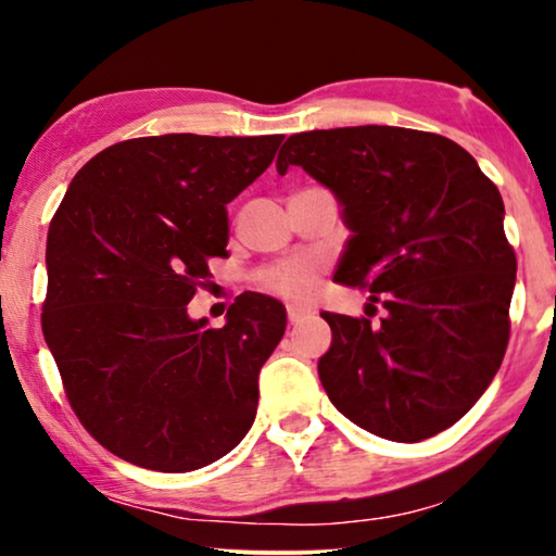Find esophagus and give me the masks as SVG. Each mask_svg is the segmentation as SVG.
<instances>
[{
	"label": "esophagus",
	"mask_w": 556,
	"mask_h": 556,
	"mask_svg": "<svg viewBox=\"0 0 556 556\" xmlns=\"http://www.w3.org/2000/svg\"><path fill=\"white\" fill-rule=\"evenodd\" d=\"M286 311H288V321H291V324H299L311 314V308L301 306V303H288Z\"/></svg>",
	"instance_id": "esophagus-1"
}]
</instances>
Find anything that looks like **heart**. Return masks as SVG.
<instances>
[{"mask_svg":"<svg viewBox=\"0 0 556 556\" xmlns=\"http://www.w3.org/2000/svg\"><path fill=\"white\" fill-rule=\"evenodd\" d=\"M261 283L273 293L293 295V299H306L316 291L318 276L311 265L301 261H288L261 273Z\"/></svg>","mask_w":556,"mask_h":556,"instance_id":"obj_1","label":"heart"}]
</instances>
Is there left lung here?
Returning a JSON list of instances; mask_svg holds the SVG:
<instances>
[{
	"label": "left lung",
	"instance_id": "8db88e82",
	"mask_svg": "<svg viewBox=\"0 0 556 556\" xmlns=\"http://www.w3.org/2000/svg\"><path fill=\"white\" fill-rule=\"evenodd\" d=\"M293 164L339 197L354 232L333 280L387 308L379 324L324 311L326 394L379 438L438 435L489 390L508 346L516 253L496 185L455 141L400 126L293 134L276 166Z\"/></svg>",
	"mask_w": 556,
	"mask_h": 556
}]
</instances>
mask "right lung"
<instances>
[{"mask_svg":"<svg viewBox=\"0 0 556 556\" xmlns=\"http://www.w3.org/2000/svg\"><path fill=\"white\" fill-rule=\"evenodd\" d=\"M283 136L128 139L75 174L48 232L42 333L83 428L134 466L187 473L245 438L286 308L242 293L223 329L187 303L227 255V210Z\"/></svg>","mask_w":556,"mask_h":556,"instance_id":"right-lung-1","label":"right lung"}]
</instances>
